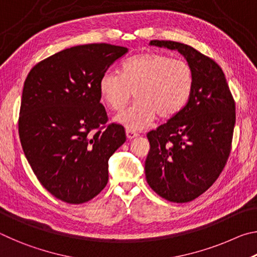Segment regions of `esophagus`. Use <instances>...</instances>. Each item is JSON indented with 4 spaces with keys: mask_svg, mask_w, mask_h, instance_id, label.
Segmentation results:
<instances>
[{
    "mask_svg": "<svg viewBox=\"0 0 257 257\" xmlns=\"http://www.w3.org/2000/svg\"><path fill=\"white\" fill-rule=\"evenodd\" d=\"M125 135H127V138L128 139H134L138 137V134L136 132H133V130H125Z\"/></svg>",
    "mask_w": 257,
    "mask_h": 257,
    "instance_id": "obj_1",
    "label": "esophagus"
}]
</instances>
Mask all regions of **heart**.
Returning a JSON list of instances; mask_svg holds the SVG:
<instances>
[{
	"mask_svg": "<svg viewBox=\"0 0 257 257\" xmlns=\"http://www.w3.org/2000/svg\"><path fill=\"white\" fill-rule=\"evenodd\" d=\"M194 87V71L182 59L156 52L132 56L121 64V73L104 72L99 96L112 111H121L135 92V102L115 121L129 130H141L154 120L178 114L188 102Z\"/></svg>",
	"mask_w": 257,
	"mask_h": 257,
	"instance_id": "heart-1",
	"label": "heart"
}]
</instances>
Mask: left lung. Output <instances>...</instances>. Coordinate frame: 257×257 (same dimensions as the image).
Listing matches in <instances>:
<instances>
[{
	"label": "left lung",
	"mask_w": 257,
	"mask_h": 257,
	"mask_svg": "<svg viewBox=\"0 0 257 257\" xmlns=\"http://www.w3.org/2000/svg\"><path fill=\"white\" fill-rule=\"evenodd\" d=\"M177 50L194 71V87L182 110L147 134L151 149L145 161L146 180L161 197L175 203L197 198L214 184L227 163L236 106L222 69L189 45L151 41Z\"/></svg>",
	"instance_id": "obj_1"
}]
</instances>
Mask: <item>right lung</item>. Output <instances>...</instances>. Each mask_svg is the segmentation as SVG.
Wrapping results in <instances>:
<instances>
[{
  "label": "right lung",
  "mask_w": 257,
  "mask_h": 257,
  "mask_svg": "<svg viewBox=\"0 0 257 257\" xmlns=\"http://www.w3.org/2000/svg\"><path fill=\"white\" fill-rule=\"evenodd\" d=\"M128 49L105 43L73 46L38 62L26 78L19 137L26 159L46 190L81 204L108 180V159L125 142L107 122L99 78Z\"/></svg>",
  "instance_id": "right-lung-1"
}]
</instances>
